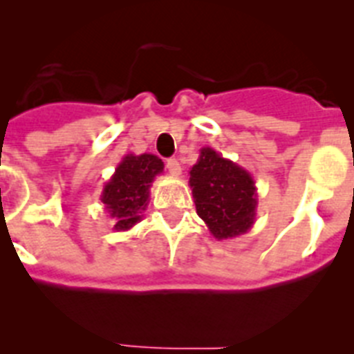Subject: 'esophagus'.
Wrapping results in <instances>:
<instances>
[{
    "label": "esophagus",
    "mask_w": 354,
    "mask_h": 354,
    "mask_svg": "<svg viewBox=\"0 0 354 354\" xmlns=\"http://www.w3.org/2000/svg\"><path fill=\"white\" fill-rule=\"evenodd\" d=\"M167 170L170 171L171 175H174V177H179L180 175V165H179V161H177V159H168L167 161Z\"/></svg>",
    "instance_id": "1"
}]
</instances>
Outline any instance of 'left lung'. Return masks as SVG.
Returning a JSON list of instances; mask_svg holds the SVG:
<instances>
[{"instance_id":"obj_1","label":"left lung","mask_w":354,"mask_h":354,"mask_svg":"<svg viewBox=\"0 0 354 354\" xmlns=\"http://www.w3.org/2000/svg\"><path fill=\"white\" fill-rule=\"evenodd\" d=\"M196 214L218 241L246 234L257 216V187L248 170L223 158L211 147L200 149L189 170Z\"/></svg>"}]
</instances>
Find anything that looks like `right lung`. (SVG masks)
Returning a JSON list of instances; mask_svg holds the SVG:
<instances>
[{
	"instance_id": "1",
	"label": "right lung",
	"mask_w": 354,
	"mask_h": 354,
	"mask_svg": "<svg viewBox=\"0 0 354 354\" xmlns=\"http://www.w3.org/2000/svg\"><path fill=\"white\" fill-rule=\"evenodd\" d=\"M162 168L161 159L147 152L122 158L101 193V202L113 220V230L126 232L142 220L143 211L149 205L150 186L162 174Z\"/></svg>"
}]
</instances>
